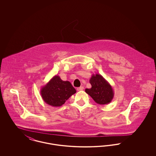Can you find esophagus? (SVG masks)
<instances>
[{"mask_svg":"<svg viewBox=\"0 0 156 156\" xmlns=\"http://www.w3.org/2000/svg\"><path fill=\"white\" fill-rule=\"evenodd\" d=\"M83 87H78V88H76V90H77L78 91H80V90H83Z\"/></svg>","mask_w":156,"mask_h":156,"instance_id":"1","label":"esophagus"}]
</instances>
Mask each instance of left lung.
Segmentation results:
<instances>
[{
	"label": "left lung",
	"mask_w": 156,
	"mask_h": 156,
	"mask_svg": "<svg viewBox=\"0 0 156 156\" xmlns=\"http://www.w3.org/2000/svg\"><path fill=\"white\" fill-rule=\"evenodd\" d=\"M89 82L92 87L85 89V92L96 103L106 105L111 102L114 97L113 90L110 83L101 75H92Z\"/></svg>",
	"instance_id": "1"
}]
</instances>
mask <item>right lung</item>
Returning <instances> with one entry per match:
<instances>
[{
	"instance_id": "right-lung-1",
	"label": "right lung",
	"mask_w": 156,
	"mask_h": 156,
	"mask_svg": "<svg viewBox=\"0 0 156 156\" xmlns=\"http://www.w3.org/2000/svg\"><path fill=\"white\" fill-rule=\"evenodd\" d=\"M76 92L69 82L62 81L58 75L53 76L40 91L45 102L53 107L62 106Z\"/></svg>"
}]
</instances>
